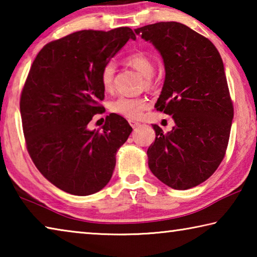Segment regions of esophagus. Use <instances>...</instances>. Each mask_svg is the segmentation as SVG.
I'll use <instances>...</instances> for the list:
<instances>
[{
    "instance_id": "obj_1",
    "label": "esophagus",
    "mask_w": 257,
    "mask_h": 257,
    "mask_svg": "<svg viewBox=\"0 0 257 257\" xmlns=\"http://www.w3.org/2000/svg\"><path fill=\"white\" fill-rule=\"evenodd\" d=\"M129 123H130V125H132L133 128H137V127H139V125H141V123L136 122V121H134V120H130Z\"/></svg>"
}]
</instances>
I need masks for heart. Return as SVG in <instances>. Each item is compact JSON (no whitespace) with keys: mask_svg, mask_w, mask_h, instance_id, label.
Returning <instances> with one entry per match:
<instances>
[{"mask_svg":"<svg viewBox=\"0 0 257 257\" xmlns=\"http://www.w3.org/2000/svg\"><path fill=\"white\" fill-rule=\"evenodd\" d=\"M127 63L130 67L136 69L137 71L142 73L145 77L146 87H151L153 81H152V76L154 73V63L153 61L144 52H135L127 56ZM114 72H115V63L107 62L105 66L102 68L101 75H99V80H101V86L104 92H111L113 89V82H114ZM150 107V101L147 97L144 96H120L118 98L113 99L110 103L111 112L119 114L124 118L130 120H136L142 116L144 111Z\"/></svg>","mask_w":257,"mask_h":257,"instance_id":"b5f03b06","label":"heart"}]
</instances>
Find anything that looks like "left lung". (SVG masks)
<instances>
[{
	"label": "left lung",
	"mask_w": 257,
	"mask_h": 257,
	"mask_svg": "<svg viewBox=\"0 0 257 257\" xmlns=\"http://www.w3.org/2000/svg\"><path fill=\"white\" fill-rule=\"evenodd\" d=\"M135 33L162 55L165 80L155 108L176 123L167 134L153 124L149 167L173 189L193 188L215 172L228 147L233 104L222 59L208 38L179 23L147 25Z\"/></svg>",
	"instance_id": "left-lung-1"
}]
</instances>
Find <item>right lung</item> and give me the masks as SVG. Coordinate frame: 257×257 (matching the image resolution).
Segmentation results:
<instances>
[{
	"label": "right lung",
	"instance_id": "obj_1",
	"mask_svg": "<svg viewBox=\"0 0 257 257\" xmlns=\"http://www.w3.org/2000/svg\"><path fill=\"white\" fill-rule=\"evenodd\" d=\"M129 38L136 40L129 27L80 30L47 43L30 68L20 96L26 146L42 175L66 193L87 196L104 188L133 132L115 113L102 132L87 129L104 108L102 68Z\"/></svg>",
	"mask_w": 257,
	"mask_h": 257
}]
</instances>
